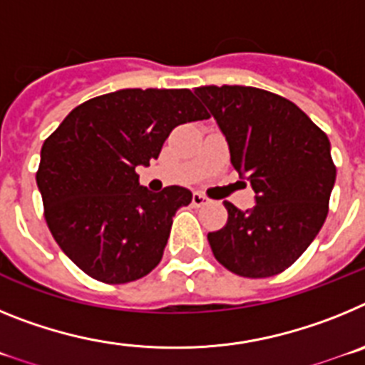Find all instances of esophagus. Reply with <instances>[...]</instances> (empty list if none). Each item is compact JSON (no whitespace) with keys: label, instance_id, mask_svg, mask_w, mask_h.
<instances>
[{"label":"esophagus","instance_id":"esophagus-1","mask_svg":"<svg viewBox=\"0 0 365 365\" xmlns=\"http://www.w3.org/2000/svg\"><path fill=\"white\" fill-rule=\"evenodd\" d=\"M192 205L197 206V208H201V206L208 205V197H205V195H202V193H199V192H193Z\"/></svg>","mask_w":365,"mask_h":365}]
</instances>
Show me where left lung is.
Returning <instances> with one entry per match:
<instances>
[{"label":"left lung","instance_id":"obj_1","mask_svg":"<svg viewBox=\"0 0 365 365\" xmlns=\"http://www.w3.org/2000/svg\"><path fill=\"white\" fill-rule=\"evenodd\" d=\"M230 148V163L248 177L256 206L225 202L227 225L208 234L215 259L243 278H270L312 243L329 212L336 179L324 131L291 100L248 86H201Z\"/></svg>","mask_w":365,"mask_h":365}]
</instances>
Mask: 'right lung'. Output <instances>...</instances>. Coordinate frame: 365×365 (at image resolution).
Instances as JSON below:
<instances>
[{
  "mask_svg": "<svg viewBox=\"0 0 365 365\" xmlns=\"http://www.w3.org/2000/svg\"><path fill=\"white\" fill-rule=\"evenodd\" d=\"M210 118L190 89H120L76 106L45 138L36 182L51 234L87 276L144 278L163 259L173 215L192 192L138 185L173 128Z\"/></svg>",
  "mask_w": 365,
  "mask_h": 365,
  "instance_id": "1",
  "label": "right lung"
}]
</instances>
